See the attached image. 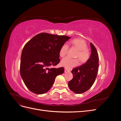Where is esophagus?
<instances>
[{
	"label": "esophagus",
	"mask_w": 121,
	"mask_h": 121,
	"mask_svg": "<svg viewBox=\"0 0 121 121\" xmlns=\"http://www.w3.org/2000/svg\"><path fill=\"white\" fill-rule=\"evenodd\" d=\"M70 72V71L69 70V69H65V73H67V72Z\"/></svg>",
	"instance_id": "34e87169"
}]
</instances>
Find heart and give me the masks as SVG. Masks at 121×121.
Segmentation results:
<instances>
[{
  "mask_svg": "<svg viewBox=\"0 0 121 121\" xmlns=\"http://www.w3.org/2000/svg\"><path fill=\"white\" fill-rule=\"evenodd\" d=\"M72 45L78 50L75 57L78 58L82 63H85L89 60L90 52L88 49L87 43L85 40L81 38H76L72 41ZM69 50V46L67 44H64L60 50V56L61 57H64L67 56ZM79 64L78 58L72 59L69 57L65 58L61 60V65L67 69H71L77 66Z\"/></svg>",
  "mask_w": 121,
  "mask_h": 121,
  "instance_id": "1",
  "label": "heart"
}]
</instances>
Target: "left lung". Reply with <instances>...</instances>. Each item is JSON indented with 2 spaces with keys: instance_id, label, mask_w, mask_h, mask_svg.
Masks as SVG:
<instances>
[{
  "instance_id": "8db88e82",
  "label": "left lung",
  "mask_w": 121,
  "mask_h": 121,
  "mask_svg": "<svg viewBox=\"0 0 121 121\" xmlns=\"http://www.w3.org/2000/svg\"><path fill=\"white\" fill-rule=\"evenodd\" d=\"M91 54L85 64L72 70L73 79L68 83L69 88L77 94H81L89 90L93 85L97 77L99 57L95 47L90 43Z\"/></svg>"
}]
</instances>
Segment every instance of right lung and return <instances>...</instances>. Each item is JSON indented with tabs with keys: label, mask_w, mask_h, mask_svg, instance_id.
Returning <instances> with one entry per match:
<instances>
[{
	"label": "right lung",
	"mask_w": 121,
	"mask_h": 121,
	"mask_svg": "<svg viewBox=\"0 0 121 121\" xmlns=\"http://www.w3.org/2000/svg\"><path fill=\"white\" fill-rule=\"evenodd\" d=\"M70 38L65 35L41 33L26 44L22 52L20 74L25 85L31 92L41 94L47 92L64 68H50L60 62L61 46Z\"/></svg>",
	"instance_id": "right-lung-1"
}]
</instances>
